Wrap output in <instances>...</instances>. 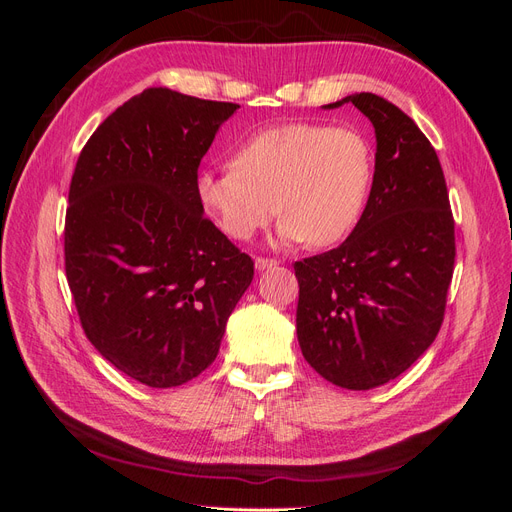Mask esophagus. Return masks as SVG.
<instances>
[{
  "instance_id": "esophagus-1",
  "label": "esophagus",
  "mask_w": 512,
  "mask_h": 512,
  "mask_svg": "<svg viewBox=\"0 0 512 512\" xmlns=\"http://www.w3.org/2000/svg\"><path fill=\"white\" fill-rule=\"evenodd\" d=\"M254 265H256V269H258V271H265V269H273V267L280 265V260H275V258H262V256H258Z\"/></svg>"
}]
</instances>
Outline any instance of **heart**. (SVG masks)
<instances>
[{
  "mask_svg": "<svg viewBox=\"0 0 512 512\" xmlns=\"http://www.w3.org/2000/svg\"><path fill=\"white\" fill-rule=\"evenodd\" d=\"M374 181V149L356 128L284 123L235 149L232 164L200 168L196 196L230 239L247 241L280 211V243L327 247L348 237Z\"/></svg>",
  "mask_w": 512,
  "mask_h": 512,
  "instance_id": "obj_1",
  "label": "heart"
}]
</instances>
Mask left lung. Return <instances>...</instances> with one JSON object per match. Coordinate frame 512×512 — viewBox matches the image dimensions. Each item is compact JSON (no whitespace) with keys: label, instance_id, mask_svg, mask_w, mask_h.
Listing matches in <instances>:
<instances>
[{"label":"left lung","instance_id":"obj_1","mask_svg":"<svg viewBox=\"0 0 512 512\" xmlns=\"http://www.w3.org/2000/svg\"><path fill=\"white\" fill-rule=\"evenodd\" d=\"M352 102L374 123L376 170L361 220L324 254L294 262L305 361L342 389L395 380L436 339L455 269V220L436 149L376 94Z\"/></svg>","mask_w":512,"mask_h":512}]
</instances>
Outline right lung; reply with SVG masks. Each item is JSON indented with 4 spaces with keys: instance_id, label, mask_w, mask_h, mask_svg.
<instances>
[{
    "instance_id": "1",
    "label": "right lung",
    "mask_w": 512,
    "mask_h": 512,
    "mask_svg": "<svg viewBox=\"0 0 512 512\" xmlns=\"http://www.w3.org/2000/svg\"><path fill=\"white\" fill-rule=\"evenodd\" d=\"M237 108L149 87L100 123L70 181L64 254L81 327L151 389L203 374L252 284L254 260L205 218L194 188Z\"/></svg>"
}]
</instances>
